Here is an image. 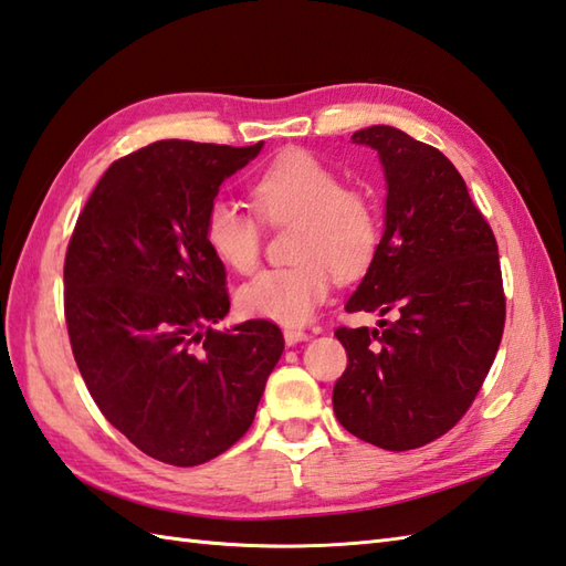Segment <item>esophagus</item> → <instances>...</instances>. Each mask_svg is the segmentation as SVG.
<instances>
[{
  "mask_svg": "<svg viewBox=\"0 0 566 566\" xmlns=\"http://www.w3.org/2000/svg\"><path fill=\"white\" fill-rule=\"evenodd\" d=\"M302 340H308V333L306 331H302V328H284V343L286 345L294 347L296 343H302Z\"/></svg>",
  "mask_w": 566,
  "mask_h": 566,
  "instance_id": "esophagus-1",
  "label": "esophagus"
}]
</instances>
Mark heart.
<instances>
[{
	"mask_svg": "<svg viewBox=\"0 0 566 566\" xmlns=\"http://www.w3.org/2000/svg\"><path fill=\"white\" fill-rule=\"evenodd\" d=\"M252 203L272 226L296 223L290 268L264 270L238 290V306L252 318L298 326L326 302L335 274L355 280L379 248V213L363 191L306 150H286L252 182ZM203 240L226 268L250 274L260 262V223L228 199L203 216Z\"/></svg>",
	"mask_w": 566,
	"mask_h": 566,
	"instance_id": "obj_1",
	"label": "heart"
}]
</instances>
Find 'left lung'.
<instances>
[{"instance_id": "1", "label": "left lung", "mask_w": 566, "mask_h": 566, "mask_svg": "<svg viewBox=\"0 0 566 566\" xmlns=\"http://www.w3.org/2000/svg\"><path fill=\"white\" fill-rule=\"evenodd\" d=\"M379 155L384 233L345 311L387 316L379 328H338L347 369L333 411L381 450L444 436L482 389L506 321L496 238L440 150L394 126L355 130Z\"/></svg>"}]
</instances>
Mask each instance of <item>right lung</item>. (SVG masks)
Segmentation results:
<instances>
[{
  "label": "right lung",
  "instance_id": "1",
  "mask_svg": "<svg viewBox=\"0 0 566 566\" xmlns=\"http://www.w3.org/2000/svg\"><path fill=\"white\" fill-rule=\"evenodd\" d=\"M262 146L150 143L104 172L70 238L80 375L104 418L165 464H203L243 438L284 350L270 321L211 328L231 302L203 216Z\"/></svg>",
  "mask_w": 566,
  "mask_h": 566
}]
</instances>
